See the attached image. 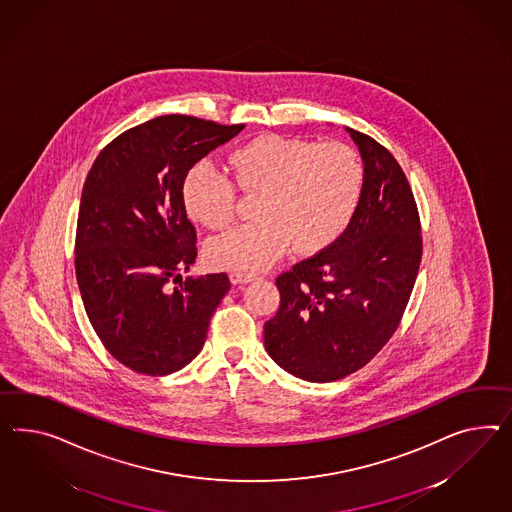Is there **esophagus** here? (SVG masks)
<instances>
[{
    "mask_svg": "<svg viewBox=\"0 0 512 512\" xmlns=\"http://www.w3.org/2000/svg\"><path fill=\"white\" fill-rule=\"evenodd\" d=\"M229 279H231V283H233V285H244V283L253 281L255 276H251V274H231Z\"/></svg>",
    "mask_w": 512,
    "mask_h": 512,
    "instance_id": "esophagus-1",
    "label": "esophagus"
}]
</instances>
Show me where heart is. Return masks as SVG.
I'll list each match as a JSON object with an SVG mask.
<instances>
[{
  "instance_id": "heart-1",
  "label": "heart",
  "mask_w": 512,
  "mask_h": 512,
  "mask_svg": "<svg viewBox=\"0 0 512 512\" xmlns=\"http://www.w3.org/2000/svg\"><path fill=\"white\" fill-rule=\"evenodd\" d=\"M233 179L210 160L197 162L182 182L188 216L225 229L236 208V188L261 194L257 225H244L212 238L205 259L212 268L255 274L277 263L294 244L313 253L345 231L360 203L363 167L352 147L268 134L229 156Z\"/></svg>"
}]
</instances>
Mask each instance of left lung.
Wrapping results in <instances>:
<instances>
[{
  "instance_id": "left-lung-1",
  "label": "left lung",
  "mask_w": 512,
  "mask_h": 512,
  "mask_svg": "<svg viewBox=\"0 0 512 512\" xmlns=\"http://www.w3.org/2000/svg\"><path fill=\"white\" fill-rule=\"evenodd\" d=\"M360 149V203L343 235L277 277L281 304L264 324L270 358L307 382L356 373L399 328L423 238L412 188L393 154L346 128Z\"/></svg>"
}]
</instances>
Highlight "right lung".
<instances>
[{"mask_svg":"<svg viewBox=\"0 0 512 512\" xmlns=\"http://www.w3.org/2000/svg\"><path fill=\"white\" fill-rule=\"evenodd\" d=\"M242 128L162 115L113 139L85 179L74 248L83 307L106 350L136 373L164 376L194 360L231 289L227 274L182 281L197 257L182 182Z\"/></svg>","mask_w":512,"mask_h":512,"instance_id":"add662e5","label":"right lung"}]
</instances>
